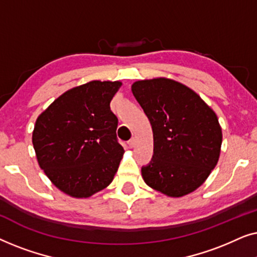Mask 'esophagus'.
I'll return each instance as SVG.
<instances>
[{
    "label": "esophagus",
    "instance_id": "esophagus-1",
    "mask_svg": "<svg viewBox=\"0 0 257 257\" xmlns=\"http://www.w3.org/2000/svg\"><path fill=\"white\" fill-rule=\"evenodd\" d=\"M135 144H136V139H135V138L130 139L128 142H127V145H128L130 147H133V146H135Z\"/></svg>",
    "mask_w": 257,
    "mask_h": 257
}]
</instances>
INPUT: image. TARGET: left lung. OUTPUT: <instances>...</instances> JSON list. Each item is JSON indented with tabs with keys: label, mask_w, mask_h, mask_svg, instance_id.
Segmentation results:
<instances>
[{
	"label": "left lung",
	"mask_w": 257,
	"mask_h": 257,
	"mask_svg": "<svg viewBox=\"0 0 257 257\" xmlns=\"http://www.w3.org/2000/svg\"><path fill=\"white\" fill-rule=\"evenodd\" d=\"M132 92L153 131V157L142 167L144 181L172 198L195 191L220 157L222 131L215 112L172 79L138 80Z\"/></svg>",
	"instance_id": "obj_1"
}]
</instances>
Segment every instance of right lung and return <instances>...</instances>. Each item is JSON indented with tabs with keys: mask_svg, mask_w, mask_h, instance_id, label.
Masks as SVG:
<instances>
[{
	"mask_svg": "<svg viewBox=\"0 0 257 257\" xmlns=\"http://www.w3.org/2000/svg\"><path fill=\"white\" fill-rule=\"evenodd\" d=\"M120 86L92 80L73 87L37 118L33 132L37 161L65 194L89 198L113 180L124 149L110 103Z\"/></svg>",
	"mask_w": 257,
	"mask_h": 257,
	"instance_id": "obj_1",
	"label": "right lung"
}]
</instances>
